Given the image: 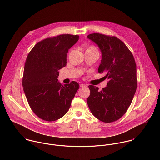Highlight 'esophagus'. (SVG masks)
<instances>
[{
    "label": "esophagus",
    "mask_w": 160,
    "mask_h": 160,
    "mask_svg": "<svg viewBox=\"0 0 160 160\" xmlns=\"http://www.w3.org/2000/svg\"><path fill=\"white\" fill-rule=\"evenodd\" d=\"M80 87H87L88 85H87V84H81Z\"/></svg>",
    "instance_id": "34e87169"
}]
</instances>
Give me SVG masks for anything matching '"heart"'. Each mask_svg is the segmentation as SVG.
I'll return each mask as SVG.
<instances>
[{
    "instance_id": "heart-1",
    "label": "heart",
    "mask_w": 160,
    "mask_h": 160,
    "mask_svg": "<svg viewBox=\"0 0 160 160\" xmlns=\"http://www.w3.org/2000/svg\"><path fill=\"white\" fill-rule=\"evenodd\" d=\"M89 50H94V51H98L96 50V48L94 47H89L87 48V50L86 51H89Z\"/></svg>"
}]
</instances>
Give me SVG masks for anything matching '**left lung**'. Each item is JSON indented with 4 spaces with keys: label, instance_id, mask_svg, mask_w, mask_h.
I'll return each mask as SVG.
<instances>
[{
    "label": "left lung",
    "instance_id": "8db88e82",
    "mask_svg": "<svg viewBox=\"0 0 160 160\" xmlns=\"http://www.w3.org/2000/svg\"><path fill=\"white\" fill-rule=\"evenodd\" d=\"M88 38L94 42L102 53L99 73H106V88L89 85L87 103L92 115L101 122L111 123L120 119L131 105L137 88L136 64L131 51L114 36L91 34Z\"/></svg>",
    "mask_w": 160,
    "mask_h": 160
}]
</instances>
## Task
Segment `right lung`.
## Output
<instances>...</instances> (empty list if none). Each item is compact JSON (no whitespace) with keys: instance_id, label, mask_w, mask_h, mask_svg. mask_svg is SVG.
Listing matches in <instances>:
<instances>
[{"instance_id":"1","label":"right lung","mask_w":160,"mask_h":160,"mask_svg":"<svg viewBox=\"0 0 160 160\" xmlns=\"http://www.w3.org/2000/svg\"><path fill=\"white\" fill-rule=\"evenodd\" d=\"M78 35L61 34L45 38L28 54L24 68L22 87L28 104L40 118L53 122L69 110L79 84L72 81L62 85L59 70L67 63L69 49L78 40Z\"/></svg>"}]
</instances>
